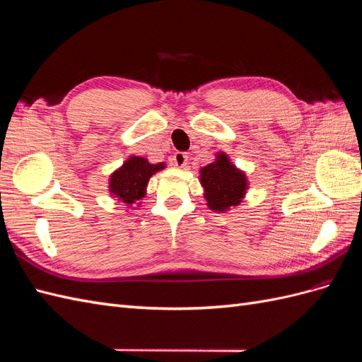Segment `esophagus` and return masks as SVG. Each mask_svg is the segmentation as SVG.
<instances>
[{
	"instance_id": "34e87169",
	"label": "esophagus",
	"mask_w": 362,
	"mask_h": 362,
	"mask_svg": "<svg viewBox=\"0 0 362 362\" xmlns=\"http://www.w3.org/2000/svg\"><path fill=\"white\" fill-rule=\"evenodd\" d=\"M189 161V156L185 152H175L173 154V164L177 168H184Z\"/></svg>"
}]
</instances>
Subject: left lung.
Listing matches in <instances>:
<instances>
[{"instance_id": "1", "label": "left lung", "mask_w": 362, "mask_h": 362, "mask_svg": "<svg viewBox=\"0 0 362 362\" xmlns=\"http://www.w3.org/2000/svg\"><path fill=\"white\" fill-rule=\"evenodd\" d=\"M199 180L208 208L218 213L237 206L247 190L245 172L237 169L225 152H218L216 161L201 169Z\"/></svg>"}]
</instances>
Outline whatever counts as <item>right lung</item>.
Returning <instances> with one entry per match:
<instances>
[{
    "label": "right lung",
    "instance_id": "obj_1",
    "mask_svg": "<svg viewBox=\"0 0 362 362\" xmlns=\"http://www.w3.org/2000/svg\"><path fill=\"white\" fill-rule=\"evenodd\" d=\"M166 168L164 163L151 164L144 157H129L108 180V190L117 201L127 205L139 202L146 194V185L152 175Z\"/></svg>",
    "mask_w": 362,
    "mask_h": 362
}]
</instances>
